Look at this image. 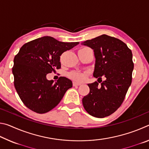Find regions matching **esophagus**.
<instances>
[{"label": "esophagus", "instance_id": "1", "mask_svg": "<svg viewBox=\"0 0 149 149\" xmlns=\"http://www.w3.org/2000/svg\"><path fill=\"white\" fill-rule=\"evenodd\" d=\"M79 85H81V84H77V83H75V82H74V83H73V86H74V87L79 86Z\"/></svg>", "mask_w": 149, "mask_h": 149}]
</instances>
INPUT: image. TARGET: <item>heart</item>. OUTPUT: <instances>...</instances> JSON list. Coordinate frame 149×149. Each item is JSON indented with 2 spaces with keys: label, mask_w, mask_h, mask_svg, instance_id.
Returning a JSON list of instances; mask_svg holds the SVG:
<instances>
[{
  "label": "heart",
  "mask_w": 149,
  "mask_h": 149,
  "mask_svg": "<svg viewBox=\"0 0 149 149\" xmlns=\"http://www.w3.org/2000/svg\"><path fill=\"white\" fill-rule=\"evenodd\" d=\"M68 76L75 82H83L87 79L88 73L81 71H73L69 73Z\"/></svg>",
  "instance_id": "obj_1"
}]
</instances>
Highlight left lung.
Wrapping results in <instances>:
<instances>
[{"instance_id": "8db88e82", "label": "left lung", "mask_w": 149, "mask_h": 149, "mask_svg": "<svg viewBox=\"0 0 149 149\" xmlns=\"http://www.w3.org/2000/svg\"><path fill=\"white\" fill-rule=\"evenodd\" d=\"M81 44L94 50L93 76L102 83L100 86L97 81L88 84L90 91L83 98V105L93 116H108L122 105L132 84L134 67L132 52L121 40L104 34ZM102 76L106 79L99 82Z\"/></svg>"}]
</instances>
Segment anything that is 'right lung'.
I'll use <instances>...</instances> for the list:
<instances>
[{"label": "right lung", "mask_w": 149, "mask_h": 149, "mask_svg": "<svg viewBox=\"0 0 149 149\" xmlns=\"http://www.w3.org/2000/svg\"><path fill=\"white\" fill-rule=\"evenodd\" d=\"M79 44L64 42L51 37L33 40L21 47L14 59L15 89L27 108L38 114L49 112L59 104L72 82L60 77L56 82L47 75L61 68L60 56Z\"/></svg>", "instance_id": "add662e5"}]
</instances>
